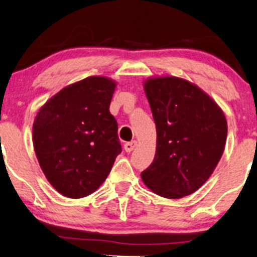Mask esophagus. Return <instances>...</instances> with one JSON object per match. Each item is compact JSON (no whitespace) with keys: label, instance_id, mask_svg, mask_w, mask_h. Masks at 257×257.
Wrapping results in <instances>:
<instances>
[{"label":"esophagus","instance_id":"esophagus-1","mask_svg":"<svg viewBox=\"0 0 257 257\" xmlns=\"http://www.w3.org/2000/svg\"><path fill=\"white\" fill-rule=\"evenodd\" d=\"M137 145H138V144H137L136 140H132V142H128V143H126V144H125V145H124V149H125L126 152H128V153H130V152H132V151L136 149Z\"/></svg>","mask_w":257,"mask_h":257}]
</instances>
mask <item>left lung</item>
Returning a JSON list of instances; mask_svg holds the SVG:
<instances>
[{
	"mask_svg": "<svg viewBox=\"0 0 257 257\" xmlns=\"http://www.w3.org/2000/svg\"><path fill=\"white\" fill-rule=\"evenodd\" d=\"M145 93L157 127L153 163L142 179L156 194L180 199L215 170L227 139V120L201 89L178 77L147 79Z\"/></svg>",
	"mask_w": 257,
	"mask_h": 257,
	"instance_id": "left-lung-1",
	"label": "left lung"
}]
</instances>
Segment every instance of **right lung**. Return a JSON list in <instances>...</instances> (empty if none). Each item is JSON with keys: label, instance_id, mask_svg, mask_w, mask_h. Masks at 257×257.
I'll use <instances>...</instances> for the list:
<instances>
[{"label": "right lung", "instance_id": "right-lung-1", "mask_svg": "<svg viewBox=\"0 0 257 257\" xmlns=\"http://www.w3.org/2000/svg\"><path fill=\"white\" fill-rule=\"evenodd\" d=\"M115 83L87 78L50 98L35 118L34 149L49 182L68 198L97 191L121 152L118 124L110 113Z\"/></svg>", "mask_w": 257, "mask_h": 257}]
</instances>
